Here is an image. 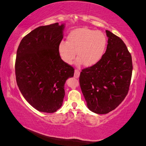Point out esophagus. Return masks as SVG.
Returning a JSON list of instances; mask_svg holds the SVG:
<instances>
[{"mask_svg": "<svg viewBox=\"0 0 146 146\" xmlns=\"http://www.w3.org/2000/svg\"><path fill=\"white\" fill-rule=\"evenodd\" d=\"M80 70H77V69H76L74 70V77L76 78H78L80 77Z\"/></svg>", "mask_w": 146, "mask_h": 146, "instance_id": "esophagus-1", "label": "esophagus"}]
</instances>
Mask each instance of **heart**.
Instances as JSON below:
<instances>
[{"mask_svg":"<svg viewBox=\"0 0 146 146\" xmlns=\"http://www.w3.org/2000/svg\"><path fill=\"white\" fill-rule=\"evenodd\" d=\"M106 44V37L103 32L79 28L69 33L66 42L61 41L60 43L58 52L62 60L67 64L73 63L78 53L79 61L84 66H91L103 58Z\"/></svg>","mask_w":146,"mask_h":146,"instance_id":"heart-1","label":"heart"}]
</instances>
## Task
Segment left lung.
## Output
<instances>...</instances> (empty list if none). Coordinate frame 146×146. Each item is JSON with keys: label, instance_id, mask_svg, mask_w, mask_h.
Masks as SVG:
<instances>
[{"label": "left lung", "instance_id": "obj_1", "mask_svg": "<svg viewBox=\"0 0 146 146\" xmlns=\"http://www.w3.org/2000/svg\"><path fill=\"white\" fill-rule=\"evenodd\" d=\"M106 50L101 60L83 69L80 87L88 109L106 114L121 104L128 93L133 65L131 54L121 38L109 31Z\"/></svg>", "mask_w": 146, "mask_h": 146}]
</instances>
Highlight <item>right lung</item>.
I'll return each instance as SVG.
<instances>
[{
  "mask_svg": "<svg viewBox=\"0 0 146 146\" xmlns=\"http://www.w3.org/2000/svg\"><path fill=\"white\" fill-rule=\"evenodd\" d=\"M64 28L58 23L36 28L23 38L17 49V85L25 100L45 113H54L62 106L64 85L74 73L58 52Z\"/></svg>",
  "mask_w": 146,
  "mask_h": 146,
  "instance_id": "obj_1",
  "label": "right lung"
}]
</instances>
